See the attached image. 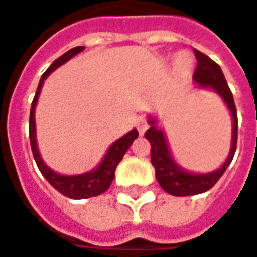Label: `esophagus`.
Returning a JSON list of instances; mask_svg holds the SVG:
<instances>
[{
    "label": "esophagus",
    "mask_w": 257,
    "mask_h": 257,
    "mask_svg": "<svg viewBox=\"0 0 257 257\" xmlns=\"http://www.w3.org/2000/svg\"><path fill=\"white\" fill-rule=\"evenodd\" d=\"M136 127H137L139 133H140V135H143V133L148 130V127H149L148 117H146V115H139V117L136 118Z\"/></svg>",
    "instance_id": "obj_1"
}]
</instances>
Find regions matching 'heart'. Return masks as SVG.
I'll list each match as a JSON object with an SVG mask.
<instances>
[{
    "label": "heart",
    "instance_id": "b5f03b06",
    "mask_svg": "<svg viewBox=\"0 0 257 257\" xmlns=\"http://www.w3.org/2000/svg\"><path fill=\"white\" fill-rule=\"evenodd\" d=\"M175 63H176V68H178L179 71H185V69H189V68H191L192 59L189 58V55L182 53V55H179V56L176 58Z\"/></svg>",
    "mask_w": 257,
    "mask_h": 257
}]
</instances>
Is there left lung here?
<instances>
[{"label":"left lung","instance_id":"left-lung-1","mask_svg":"<svg viewBox=\"0 0 257 257\" xmlns=\"http://www.w3.org/2000/svg\"><path fill=\"white\" fill-rule=\"evenodd\" d=\"M194 55L197 58V68L194 72V79L201 86H208L217 91L223 96L227 107L231 111L233 115V140H231V150L230 155L224 162V165L217 169L215 172L207 173V175H194L188 173L178 168V165L173 162L171 152L168 148L166 139L162 130L155 127V121L150 120V128L145 133V137L150 142V162L155 168L156 179L161 186L171 195L175 197H188V195H197L202 194L218 182V179L223 176L225 169L233 161V156L237 148V109L234 105V98L227 85L224 73L221 68L210 59L202 52L194 49Z\"/></svg>","mask_w":257,"mask_h":257}]
</instances>
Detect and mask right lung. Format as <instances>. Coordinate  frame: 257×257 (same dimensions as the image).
<instances>
[{"label":"right lung","instance_id":"add662e5","mask_svg":"<svg viewBox=\"0 0 257 257\" xmlns=\"http://www.w3.org/2000/svg\"><path fill=\"white\" fill-rule=\"evenodd\" d=\"M84 50V46H78V47H73L71 50H68L66 53H63L60 58H58L49 68L47 71L43 73L39 86H37V91H36V95L33 98L32 102V109H30V121H29V136H30V145H32V152L33 156H34V161L37 163L39 169L42 175L47 179V182L53 186L56 191H59L62 195L68 197L72 199H84V198H91V197H96V195H101L102 192H105L111 185L114 176H115V168L117 165L121 162L122 156L125 155L127 149L132 146L133 140L137 139L139 132L137 130H132L130 133H127L125 136H122L121 139H118L115 143L111 145V148L108 149L104 161L101 162V165L96 168L95 171L92 172L84 173V175H76V176H63V175H59V173L53 172L52 169H49L46 166L40 155H39V150H37V143H36V122H34V108H36V104H37V98L40 94V89L43 86V81L49 76L50 72H53L56 68H59L60 65H63L66 60H69L72 56H75L76 53L82 52Z\"/></svg>","mask_w":257,"mask_h":257}]
</instances>
